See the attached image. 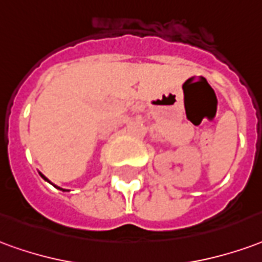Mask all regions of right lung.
<instances>
[{"instance_id": "1", "label": "right lung", "mask_w": 262, "mask_h": 262, "mask_svg": "<svg viewBox=\"0 0 262 262\" xmlns=\"http://www.w3.org/2000/svg\"><path fill=\"white\" fill-rule=\"evenodd\" d=\"M40 175H41V173H40ZM41 178H44V179L47 180V178H46V176H42V175H41ZM58 189H59V187H58Z\"/></svg>"}]
</instances>
